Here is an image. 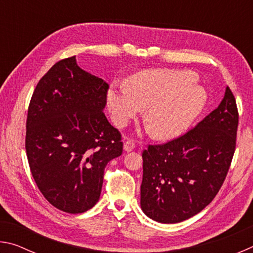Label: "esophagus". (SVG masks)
<instances>
[{"label":"esophagus","instance_id":"obj_1","mask_svg":"<svg viewBox=\"0 0 253 253\" xmlns=\"http://www.w3.org/2000/svg\"><path fill=\"white\" fill-rule=\"evenodd\" d=\"M135 143L132 142V140H126L125 143H124V149H125L126 152H131L132 149L135 148Z\"/></svg>","mask_w":253,"mask_h":253}]
</instances>
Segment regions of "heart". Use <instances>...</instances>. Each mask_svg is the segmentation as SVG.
I'll list each match as a JSON object with an SVG mask.
<instances>
[{"label": "heart", "mask_w": 253, "mask_h": 253, "mask_svg": "<svg viewBox=\"0 0 253 253\" xmlns=\"http://www.w3.org/2000/svg\"><path fill=\"white\" fill-rule=\"evenodd\" d=\"M187 70H145L131 76L127 87H111L107 102L114 123L126 126L146 109L145 123L158 139H170L192 125L207 104L205 90Z\"/></svg>", "instance_id": "heart-1"}]
</instances>
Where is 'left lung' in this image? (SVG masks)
I'll list each match as a JSON object with an SVG mask.
<instances>
[{
  "mask_svg": "<svg viewBox=\"0 0 253 253\" xmlns=\"http://www.w3.org/2000/svg\"><path fill=\"white\" fill-rule=\"evenodd\" d=\"M239 113L232 91L185 134L144 149L140 205L161 223L190 219L212 202L229 172Z\"/></svg>",
  "mask_w": 253,
  "mask_h": 253,
  "instance_id": "left-lung-1",
  "label": "left lung"
}]
</instances>
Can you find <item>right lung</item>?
Here are the masks:
<instances>
[{
    "mask_svg": "<svg viewBox=\"0 0 253 253\" xmlns=\"http://www.w3.org/2000/svg\"><path fill=\"white\" fill-rule=\"evenodd\" d=\"M108 89L70 57L50 68L30 100V170L42 195L63 212L91 209L99 200L107 163L123 153L122 134L102 111Z\"/></svg>",
    "mask_w": 253,
    "mask_h": 253,
    "instance_id": "1",
    "label": "right lung"
}]
</instances>
